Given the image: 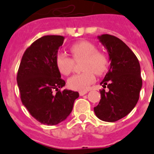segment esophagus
<instances>
[{
    "mask_svg": "<svg viewBox=\"0 0 154 154\" xmlns=\"http://www.w3.org/2000/svg\"><path fill=\"white\" fill-rule=\"evenodd\" d=\"M88 91H79V95H80V96H84V95L88 93Z\"/></svg>",
    "mask_w": 154,
    "mask_h": 154,
    "instance_id": "esophagus-1",
    "label": "esophagus"
}]
</instances>
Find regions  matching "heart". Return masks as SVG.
Wrapping results in <instances>:
<instances>
[{"label":"heart","mask_w":154,"mask_h":154,"mask_svg":"<svg viewBox=\"0 0 154 154\" xmlns=\"http://www.w3.org/2000/svg\"><path fill=\"white\" fill-rule=\"evenodd\" d=\"M70 51L74 60H83L81 69L83 72L71 77L67 81V85L72 90L84 91L95 81V74L96 75H101L107 71L108 57L98 51L95 44L85 40L74 43L71 46ZM73 59L62 52L56 55V66L60 73L64 75H68L71 73L74 66Z\"/></svg>","instance_id":"b5f03b06"}]
</instances>
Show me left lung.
<instances>
[{
    "label": "left lung",
    "mask_w": 154,
    "mask_h": 154,
    "mask_svg": "<svg viewBox=\"0 0 154 154\" xmlns=\"http://www.w3.org/2000/svg\"><path fill=\"white\" fill-rule=\"evenodd\" d=\"M108 51L110 67L101 82L109 91H100V103L94 108L97 117L115 122L133 110L139 100L142 88L140 66L137 56L123 41L110 34L98 36Z\"/></svg>",
    "instance_id": "8db88e82"
}]
</instances>
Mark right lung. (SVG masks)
<instances>
[{
	"instance_id": "right-lung-1",
	"label": "right lung",
	"mask_w": 154,
	"mask_h": 154,
	"mask_svg": "<svg viewBox=\"0 0 154 154\" xmlns=\"http://www.w3.org/2000/svg\"><path fill=\"white\" fill-rule=\"evenodd\" d=\"M63 36L46 35L33 42L25 51L19 66L17 82L21 100L38 121L55 125L68 117L77 91L64 89L53 94L66 83L56 66V55L63 44Z\"/></svg>"
}]
</instances>
